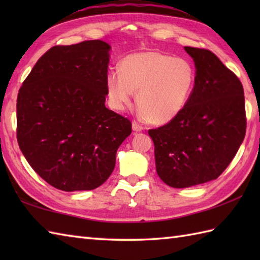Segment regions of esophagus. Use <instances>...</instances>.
Returning <instances> with one entry per match:
<instances>
[{"label": "esophagus", "instance_id": "obj_1", "mask_svg": "<svg viewBox=\"0 0 260 260\" xmlns=\"http://www.w3.org/2000/svg\"><path fill=\"white\" fill-rule=\"evenodd\" d=\"M133 129H134L135 132H141V131L144 129V126H142L141 124L137 123L136 120H134V121H133Z\"/></svg>", "mask_w": 260, "mask_h": 260}]
</instances>
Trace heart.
<instances>
[{
    "mask_svg": "<svg viewBox=\"0 0 260 260\" xmlns=\"http://www.w3.org/2000/svg\"><path fill=\"white\" fill-rule=\"evenodd\" d=\"M194 78V69L187 60L148 51L125 57L119 63V73L107 75L106 86L114 108L125 109L136 91L141 117L164 124L184 107Z\"/></svg>",
    "mask_w": 260,
    "mask_h": 260,
    "instance_id": "heart-1",
    "label": "heart"
}]
</instances>
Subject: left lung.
Listing matches in <instances>:
<instances>
[{"label":"left lung","instance_id":"obj_1","mask_svg":"<svg viewBox=\"0 0 260 260\" xmlns=\"http://www.w3.org/2000/svg\"><path fill=\"white\" fill-rule=\"evenodd\" d=\"M184 49L197 68L191 96L172 120L148 129L156 172L164 183L178 189L221 175L238 152L247 125L238 77L210 50Z\"/></svg>","mask_w":260,"mask_h":260}]
</instances>
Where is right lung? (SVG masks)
<instances>
[{
  "mask_svg": "<svg viewBox=\"0 0 260 260\" xmlns=\"http://www.w3.org/2000/svg\"><path fill=\"white\" fill-rule=\"evenodd\" d=\"M108 43L54 46L40 57L16 99V139L31 168L62 191L93 190L115 168L132 133L128 118L105 106Z\"/></svg>",
  "mask_w": 260,
  "mask_h": 260,
  "instance_id": "add662e5",
  "label": "right lung"
}]
</instances>
